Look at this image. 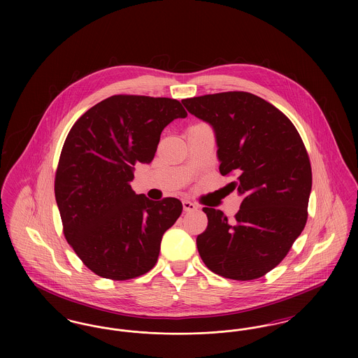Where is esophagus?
<instances>
[{
    "instance_id": "1",
    "label": "esophagus",
    "mask_w": 358,
    "mask_h": 358,
    "mask_svg": "<svg viewBox=\"0 0 358 358\" xmlns=\"http://www.w3.org/2000/svg\"><path fill=\"white\" fill-rule=\"evenodd\" d=\"M182 206H184V210H185V212H192V210H196V209L199 208V205H196L194 203L189 201V200H184V201H182Z\"/></svg>"
}]
</instances>
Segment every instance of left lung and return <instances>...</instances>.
<instances>
[{"mask_svg": "<svg viewBox=\"0 0 358 358\" xmlns=\"http://www.w3.org/2000/svg\"><path fill=\"white\" fill-rule=\"evenodd\" d=\"M216 136L222 176L243 196L235 222L203 208L208 227L197 236L205 266L228 279L252 280L287 255L307 222L311 166L292 122L271 103L244 91L182 101Z\"/></svg>", "mask_w": 358, "mask_h": 358, "instance_id": "8db88e82", "label": "left lung"}]
</instances>
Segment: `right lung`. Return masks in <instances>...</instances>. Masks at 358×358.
Returning <instances> with one entry per match:
<instances>
[{
	"label": "right lung",
	"mask_w": 358,
	"mask_h": 358,
	"mask_svg": "<svg viewBox=\"0 0 358 358\" xmlns=\"http://www.w3.org/2000/svg\"><path fill=\"white\" fill-rule=\"evenodd\" d=\"M171 98L114 95L75 122L63 145L55 197L63 232L92 273L127 280L150 271L164 234L182 212L174 197L136 194V162L150 164L162 130L185 118Z\"/></svg>",
	"instance_id": "1"
}]
</instances>
